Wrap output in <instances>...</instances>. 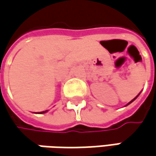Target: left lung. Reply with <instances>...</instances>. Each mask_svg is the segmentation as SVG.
I'll return each instance as SVG.
<instances>
[{
    "instance_id": "obj_1",
    "label": "left lung",
    "mask_w": 156,
    "mask_h": 156,
    "mask_svg": "<svg viewBox=\"0 0 156 156\" xmlns=\"http://www.w3.org/2000/svg\"><path fill=\"white\" fill-rule=\"evenodd\" d=\"M138 96H139V95H137V97H138ZM137 97H135V98H134V99H133V101H131V102H129V103H128V104H130V103H132V102H133V101H134V100H135V99H136V98H137Z\"/></svg>"
}]
</instances>
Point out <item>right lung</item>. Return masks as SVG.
Returning a JSON list of instances; mask_svg holds the SVG:
<instances>
[{
  "label": "right lung",
  "mask_w": 156,
  "mask_h": 156,
  "mask_svg": "<svg viewBox=\"0 0 156 156\" xmlns=\"http://www.w3.org/2000/svg\"><path fill=\"white\" fill-rule=\"evenodd\" d=\"M45 112H47V110H46V111H42V112H40V113H41V114H43V113H45Z\"/></svg>",
  "instance_id": "right-lung-1"
}]
</instances>
